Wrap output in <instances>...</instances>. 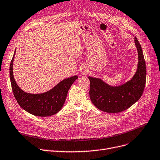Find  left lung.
Here are the masks:
<instances>
[{
	"label": "left lung",
	"mask_w": 160,
	"mask_h": 160,
	"mask_svg": "<svg viewBox=\"0 0 160 160\" xmlns=\"http://www.w3.org/2000/svg\"><path fill=\"white\" fill-rule=\"evenodd\" d=\"M138 49V69L133 78L118 87H111L102 80L89 77V96L92 103L98 109L111 113L122 112L140 98L146 82V66L140 42L134 37Z\"/></svg>",
	"instance_id": "obj_1"
}]
</instances>
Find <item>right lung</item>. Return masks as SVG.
Instances as JSON below:
<instances>
[{"label":"right lung","instance_id":"1","mask_svg":"<svg viewBox=\"0 0 160 160\" xmlns=\"http://www.w3.org/2000/svg\"><path fill=\"white\" fill-rule=\"evenodd\" d=\"M15 51L10 63L9 75L13 94L19 105L29 113L46 117L57 113L65 103L68 92L77 78L74 76L62 80L50 91L42 94L27 93L17 84L13 73V62Z\"/></svg>","mask_w":160,"mask_h":160}]
</instances>
